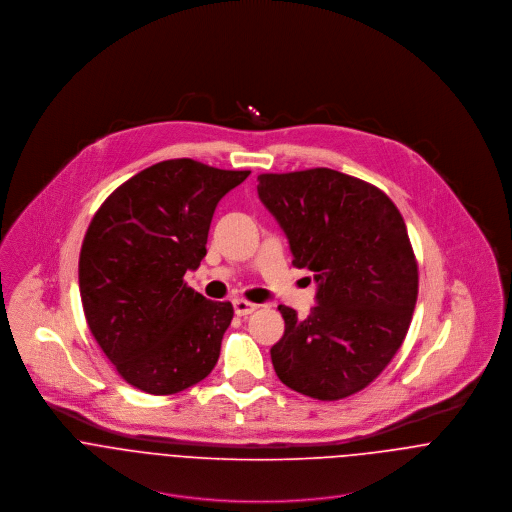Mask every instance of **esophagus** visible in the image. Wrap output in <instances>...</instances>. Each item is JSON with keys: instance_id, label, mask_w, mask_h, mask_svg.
Masks as SVG:
<instances>
[{"instance_id": "esophagus-1", "label": "esophagus", "mask_w": 512, "mask_h": 512, "mask_svg": "<svg viewBox=\"0 0 512 512\" xmlns=\"http://www.w3.org/2000/svg\"><path fill=\"white\" fill-rule=\"evenodd\" d=\"M232 305H234V313H236L238 317H246V315H250V313H254V311L258 309L256 303H250V301H246V299H242V297L232 299Z\"/></svg>"}]
</instances>
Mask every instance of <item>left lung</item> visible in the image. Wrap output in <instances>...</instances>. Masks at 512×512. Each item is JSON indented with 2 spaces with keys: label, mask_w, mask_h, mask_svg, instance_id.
<instances>
[{
  "label": "left lung",
  "mask_w": 512,
  "mask_h": 512,
  "mask_svg": "<svg viewBox=\"0 0 512 512\" xmlns=\"http://www.w3.org/2000/svg\"><path fill=\"white\" fill-rule=\"evenodd\" d=\"M258 197L284 228L295 268L317 282L305 319L280 305L278 378L315 400L366 388L396 355L418 299V262L396 205L378 187L327 167L258 175Z\"/></svg>",
  "instance_id": "left-lung-1"
}]
</instances>
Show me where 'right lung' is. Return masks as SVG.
<instances>
[{"label": "right lung", "instance_id": "obj_1", "mask_svg": "<svg viewBox=\"0 0 512 512\" xmlns=\"http://www.w3.org/2000/svg\"><path fill=\"white\" fill-rule=\"evenodd\" d=\"M250 171L167 159L122 183L82 240L78 286L88 329L118 374L147 394L211 374L234 309L189 288L220 199Z\"/></svg>", "mask_w": 512, "mask_h": 512}]
</instances>
